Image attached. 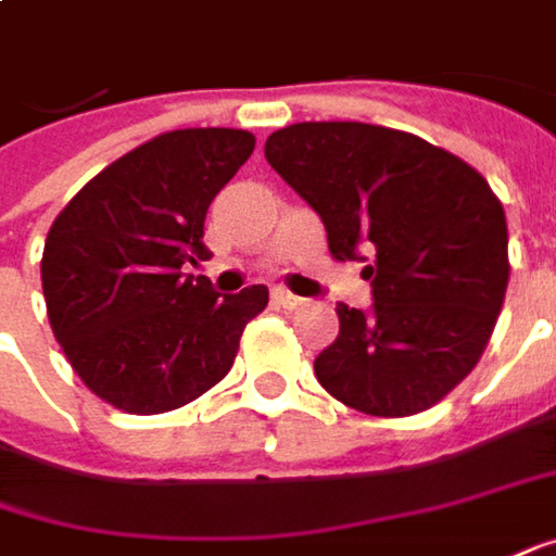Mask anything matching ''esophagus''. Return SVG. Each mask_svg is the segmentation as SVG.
<instances>
[{
  "instance_id": "obj_1",
  "label": "esophagus",
  "mask_w": 556,
  "mask_h": 556,
  "mask_svg": "<svg viewBox=\"0 0 556 556\" xmlns=\"http://www.w3.org/2000/svg\"><path fill=\"white\" fill-rule=\"evenodd\" d=\"M274 301H277L279 307H286V311H298L304 304V298L292 295L289 289H274Z\"/></svg>"
}]
</instances>
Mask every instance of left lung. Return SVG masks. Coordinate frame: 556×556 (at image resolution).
I'll return each mask as SVG.
<instances>
[{"label": "left lung", "mask_w": 556, "mask_h": 556, "mask_svg": "<svg viewBox=\"0 0 556 556\" xmlns=\"http://www.w3.org/2000/svg\"><path fill=\"white\" fill-rule=\"evenodd\" d=\"M264 156L326 224L338 261H369L372 311L338 304L319 384L381 418L431 409L477 366L507 289V220L486 178L409 131L295 123Z\"/></svg>", "instance_id": "obj_1"}]
</instances>
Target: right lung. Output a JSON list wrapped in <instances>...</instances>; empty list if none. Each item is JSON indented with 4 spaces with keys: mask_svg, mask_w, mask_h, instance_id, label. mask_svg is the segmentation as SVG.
Listing matches in <instances>:
<instances>
[{
    "mask_svg": "<svg viewBox=\"0 0 556 556\" xmlns=\"http://www.w3.org/2000/svg\"><path fill=\"white\" fill-rule=\"evenodd\" d=\"M242 128H178L94 175L54 218L42 252L51 332L70 366L116 409L187 406L230 372L267 286L218 295L181 274L208 258L205 212L252 156Z\"/></svg>",
    "mask_w": 556,
    "mask_h": 556,
    "instance_id": "right-lung-1",
    "label": "right lung"
}]
</instances>
